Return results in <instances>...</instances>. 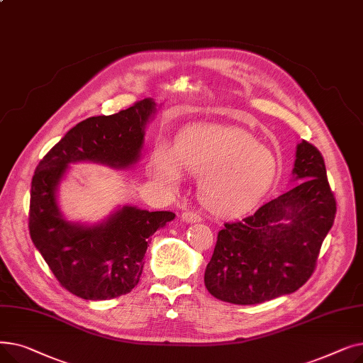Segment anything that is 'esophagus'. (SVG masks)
Instances as JSON below:
<instances>
[{
	"mask_svg": "<svg viewBox=\"0 0 363 363\" xmlns=\"http://www.w3.org/2000/svg\"><path fill=\"white\" fill-rule=\"evenodd\" d=\"M182 220L185 223H196V222H200L201 218L196 212H184L182 213Z\"/></svg>",
	"mask_w": 363,
	"mask_h": 363,
	"instance_id": "obj_1",
	"label": "esophagus"
}]
</instances>
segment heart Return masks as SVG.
Masks as SVG:
<instances>
[{
  "label": "heart",
  "instance_id": "b5f03b06",
  "mask_svg": "<svg viewBox=\"0 0 363 363\" xmlns=\"http://www.w3.org/2000/svg\"><path fill=\"white\" fill-rule=\"evenodd\" d=\"M184 169L201 177V200L213 213L240 216L268 193L277 175V159L249 132L199 123L181 133L177 147L160 143L152 152L151 177L170 191L182 185Z\"/></svg>",
  "mask_w": 363,
  "mask_h": 363
}]
</instances>
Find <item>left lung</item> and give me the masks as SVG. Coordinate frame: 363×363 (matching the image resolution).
Here are the masks:
<instances>
[{"mask_svg":"<svg viewBox=\"0 0 363 363\" xmlns=\"http://www.w3.org/2000/svg\"><path fill=\"white\" fill-rule=\"evenodd\" d=\"M293 181L290 191L219 231L204 272L213 297L257 304L291 294L311 278L337 207L325 163L308 141L296 147Z\"/></svg>","mask_w":363,"mask_h":363,"instance_id":"left-lung-1","label":"left lung"}]
</instances>
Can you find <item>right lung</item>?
<instances>
[{"instance_id":"1","label":"right lung","mask_w":363,"mask_h":363,"mask_svg":"<svg viewBox=\"0 0 363 363\" xmlns=\"http://www.w3.org/2000/svg\"><path fill=\"white\" fill-rule=\"evenodd\" d=\"M156 111V101L144 99L110 116L85 119L67 130L36 166L30 185V238L57 281L81 298H114L135 287L150 237L174 220L175 213L126 204L97 223L73 222L60 211L59 188L74 163L113 169L137 164L147 125Z\"/></svg>"}]
</instances>
